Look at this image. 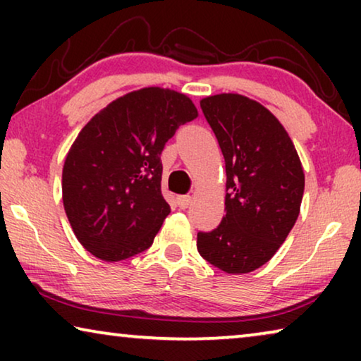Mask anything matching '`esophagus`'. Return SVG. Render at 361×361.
I'll return each instance as SVG.
<instances>
[{"label":"esophagus","mask_w":361,"mask_h":361,"mask_svg":"<svg viewBox=\"0 0 361 361\" xmlns=\"http://www.w3.org/2000/svg\"><path fill=\"white\" fill-rule=\"evenodd\" d=\"M192 204V197L190 195H179L177 197V205H179V209H187Z\"/></svg>","instance_id":"34e87169"}]
</instances>
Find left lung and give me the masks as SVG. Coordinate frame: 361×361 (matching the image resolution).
Returning <instances> with one entry per match:
<instances>
[{
  "label": "left lung",
  "instance_id": "obj_1",
  "mask_svg": "<svg viewBox=\"0 0 361 361\" xmlns=\"http://www.w3.org/2000/svg\"><path fill=\"white\" fill-rule=\"evenodd\" d=\"M225 157L226 195L220 225L197 235V250L215 268L245 274L273 258L298 220L304 169L278 118L238 93L200 100Z\"/></svg>",
  "mask_w": 361,
  "mask_h": 361
}]
</instances>
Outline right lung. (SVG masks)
Listing matches in <instances>:
<instances>
[{
    "mask_svg": "<svg viewBox=\"0 0 361 361\" xmlns=\"http://www.w3.org/2000/svg\"><path fill=\"white\" fill-rule=\"evenodd\" d=\"M197 116L184 93L147 87L113 100L82 128L63 162L62 200L77 240L95 258L123 261L152 245L171 214L161 152Z\"/></svg>",
    "mask_w": 361,
    "mask_h": 361,
    "instance_id": "1",
    "label": "right lung"
}]
</instances>
